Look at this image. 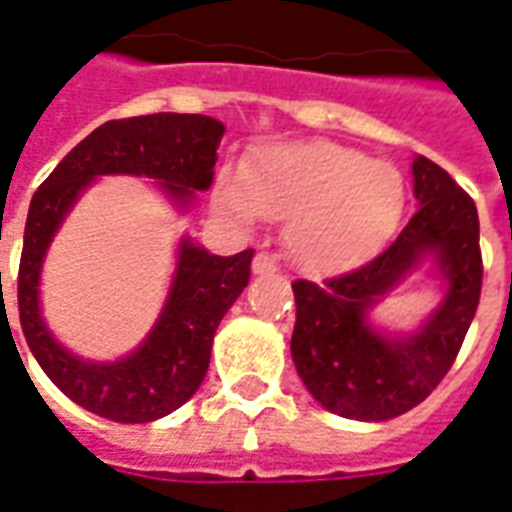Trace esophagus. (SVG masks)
I'll return each instance as SVG.
<instances>
[{
    "mask_svg": "<svg viewBox=\"0 0 512 512\" xmlns=\"http://www.w3.org/2000/svg\"><path fill=\"white\" fill-rule=\"evenodd\" d=\"M252 271H255L257 277H263V274H274V271H277V263H274V257L271 255L260 252V255L252 260Z\"/></svg>",
    "mask_w": 512,
    "mask_h": 512,
    "instance_id": "1",
    "label": "esophagus"
}]
</instances>
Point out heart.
<instances>
[{"label": "heart", "instance_id": "heart-1", "mask_svg": "<svg viewBox=\"0 0 512 512\" xmlns=\"http://www.w3.org/2000/svg\"><path fill=\"white\" fill-rule=\"evenodd\" d=\"M216 208L249 224L288 219L290 263L310 277H337L376 257L400 224L403 172L337 142L274 145L244 169H224L213 186Z\"/></svg>", "mask_w": 512, "mask_h": 512}]
</instances>
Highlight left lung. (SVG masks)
<instances>
[{
    "instance_id": "1",
    "label": "left lung",
    "mask_w": 512,
    "mask_h": 512,
    "mask_svg": "<svg viewBox=\"0 0 512 512\" xmlns=\"http://www.w3.org/2000/svg\"><path fill=\"white\" fill-rule=\"evenodd\" d=\"M411 175L419 208L395 244L326 285L293 282V365L337 417L384 422L419 406L447 376L477 312L483 257L472 197L425 156ZM417 270L437 279V307L408 333L373 322L377 304Z\"/></svg>"
}]
</instances>
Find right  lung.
Listing matches in <instances>:
<instances>
[{
    "label": "right lung",
    "mask_w": 512,
    "mask_h": 512,
    "mask_svg": "<svg viewBox=\"0 0 512 512\" xmlns=\"http://www.w3.org/2000/svg\"><path fill=\"white\" fill-rule=\"evenodd\" d=\"M222 136V123L205 115L158 112L112 120L84 136L29 202L18 268L21 329L43 373L73 403L98 417L128 425L153 422L200 389L211 362L213 334L249 285L255 252L244 249L219 257L191 235H180L175 271L156 323L134 351L101 362L73 354L46 323L40 274L51 241L84 191L106 175L153 180L175 211L189 213L197 205V191L211 189Z\"/></svg>",
    "instance_id": "add662e5"
}]
</instances>
